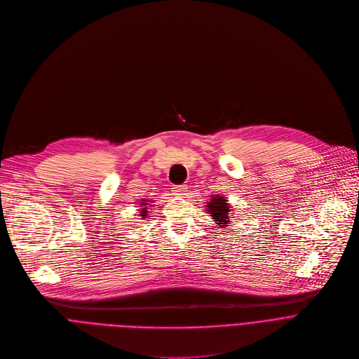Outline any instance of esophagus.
Returning a JSON list of instances; mask_svg holds the SVG:
<instances>
[{"label": "esophagus", "instance_id": "obj_1", "mask_svg": "<svg viewBox=\"0 0 359 359\" xmlns=\"http://www.w3.org/2000/svg\"><path fill=\"white\" fill-rule=\"evenodd\" d=\"M187 191H188V188H187L185 185H175V187L172 188V192H174L175 195H178V196L187 195Z\"/></svg>", "mask_w": 359, "mask_h": 359}]
</instances>
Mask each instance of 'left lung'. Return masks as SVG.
<instances>
[{"instance_id": "8db88e82", "label": "left lung", "mask_w": 359, "mask_h": 359, "mask_svg": "<svg viewBox=\"0 0 359 359\" xmlns=\"http://www.w3.org/2000/svg\"><path fill=\"white\" fill-rule=\"evenodd\" d=\"M229 210L231 209L228 205V199H225L222 196H212V199L208 203V212L210 213L209 217H212V219H215L218 228L228 226V222H231Z\"/></svg>"}]
</instances>
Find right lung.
<instances>
[{
	"instance_id": "add662e5",
	"label": "right lung",
	"mask_w": 359,
	"mask_h": 359,
	"mask_svg": "<svg viewBox=\"0 0 359 359\" xmlns=\"http://www.w3.org/2000/svg\"><path fill=\"white\" fill-rule=\"evenodd\" d=\"M144 205H147V203H144ZM146 209H141V217H146Z\"/></svg>"
}]
</instances>
